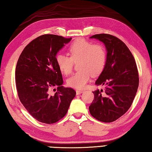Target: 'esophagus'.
<instances>
[{"label": "esophagus", "instance_id": "1", "mask_svg": "<svg viewBox=\"0 0 152 152\" xmlns=\"http://www.w3.org/2000/svg\"><path fill=\"white\" fill-rule=\"evenodd\" d=\"M82 93H83V91H79V90H77L76 91V94H77V95H78V94H81Z\"/></svg>", "mask_w": 152, "mask_h": 152}]
</instances>
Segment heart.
I'll return each mask as SVG.
<instances>
[{"label": "heart", "instance_id": "heart-1", "mask_svg": "<svg viewBox=\"0 0 152 152\" xmlns=\"http://www.w3.org/2000/svg\"><path fill=\"white\" fill-rule=\"evenodd\" d=\"M69 51L71 57L59 53L56 56L57 65L62 73L68 75L72 71L73 61L78 62L79 71L67 80V85L77 89L84 88L91 75H99L107 63V52L101 44H93L85 39H78L70 45Z\"/></svg>", "mask_w": 152, "mask_h": 152}]
</instances>
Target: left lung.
<instances>
[{"label":"left lung","instance_id":"left-lung-1","mask_svg":"<svg viewBox=\"0 0 152 152\" xmlns=\"http://www.w3.org/2000/svg\"><path fill=\"white\" fill-rule=\"evenodd\" d=\"M102 42L107 50V63L95 85L103 90L93 92L89 106L91 115L99 121L112 122L124 114L131 107L138 88V69L132 54L121 39L110 34L90 37Z\"/></svg>","mask_w":152,"mask_h":152}]
</instances>
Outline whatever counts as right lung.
Returning a JSON list of instances; mask_svg holds the SVG:
<instances>
[{"mask_svg":"<svg viewBox=\"0 0 152 152\" xmlns=\"http://www.w3.org/2000/svg\"><path fill=\"white\" fill-rule=\"evenodd\" d=\"M71 40L53 34L39 36L25 47L17 62L15 79L20 101L34 118L45 124L64 117L75 96L73 88L62 86L56 63L57 53ZM56 86L57 92L52 95L50 91Z\"/></svg>","mask_w":152,"mask_h":152,"instance_id":"right-lung-1","label":"right lung"}]
</instances>
